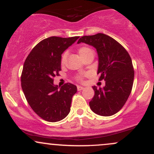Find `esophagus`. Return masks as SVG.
I'll use <instances>...</instances> for the list:
<instances>
[{
  "instance_id": "obj_1",
  "label": "esophagus",
  "mask_w": 154,
  "mask_h": 154,
  "mask_svg": "<svg viewBox=\"0 0 154 154\" xmlns=\"http://www.w3.org/2000/svg\"><path fill=\"white\" fill-rule=\"evenodd\" d=\"M84 89V88L82 87V86H77V91H82Z\"/></svg>"
}]
</instances>
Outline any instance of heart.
Listing matches in <instances>:
<instances>
[{"label":"heart","instance_id":"1","mask_svg":"<svg viewBox=\"0 0 154 154\" xmlns=\"http://www.w3.org/2000/svg\"><path fill=\"white\" fill-rule=\"evenodd\" d=\"M92 52H93V51H92L91 48H89L85 47V46H82L78 49L79 55L80 56V57L82 58V59H84L88 54H90ZM66 57H67V53L65 52L64 54L62 55V56H61V64H64L65 62H66ZM77 79L79 81H82L83 80V76L82 75L77 76Z\"/></svg>","mask_w":154,"mask_h":154}]
</instances>
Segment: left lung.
I'll list each match as a JSON object with an SVG mask.
<instances>
[{"instance_id":"obj_1","label":"left lung","mask_w":154,"mask_h":154,"mask_svg":"<svg viewBox=\"0 0 154 154\" xmlns=\"http://www.w3.org/2000/svg\"><path fill=\"white\" fill-rule=\"evenodd\" d=\"M79 43L95 48L99 80L106 81L103 88L93 87L95 95L90 107L98 115H114L124 106L132 91L135 72L131 58L121 44L103 33L81 37L77 42Z\"/></svg>"}]
</instances>
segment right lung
Listing matches in <instances>:
<instances>
[{
	"instance_id": "right-lung-1",
	"label": "right lung",
	"mask_w": 154,
	"mask_h": 154,
	"mask_svg": "<svg viewBox=\"0 0 154 154\" xmlns=\"http://www.w3.org/2000/svg\"><path fill=\"white\" fill-rule=\"evenodd\" d=\"M79 37H50L37 44L24 61L21 85L28 103L40 118L56 122L70 111L77 87L66 83L59 90L54 78L61 71V54Z\"/></svg>"
}]
</instances>
